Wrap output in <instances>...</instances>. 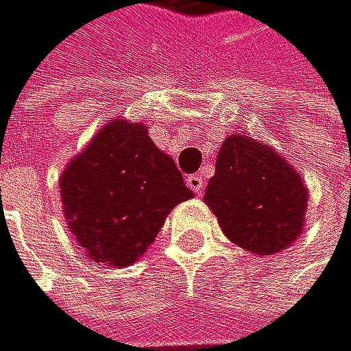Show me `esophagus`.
<instances>
[{
    "label": "esophagus",
    "instance_id": "esophagus-1",
    "mask_svg": "<svg viewBox=\"0 0 351 351\" xmlns=\"http://www.w3.org/2000/svg\"><path fill=\"white\" fill-rule=\"evenodd\" d=\"M185 181H187V185H190V190L196 192L198 196L202 194V190H205V181H202L200 174H192V177H187Z\"/></svg>",
    "mask_w": 351,
    "mask_h": 351
}]
</instances>
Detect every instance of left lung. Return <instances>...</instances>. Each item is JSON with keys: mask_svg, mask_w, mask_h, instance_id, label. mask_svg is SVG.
I'll list each match as a JSON object with an SVG mask.
<instances>
[{"mask_svg": "<svg viewBox=\"0 0 351 351\" xmlns=\"http://www.w3.org/2000/svg\"><path fill=\"white\" fill-rule=\"evenodd\" d=\"M205 202L235 246L269 256L304 233L308 190L300 172L271 146L230 133L215 159Z\"/></svg>", "mask_w": 351, "mask_h": 351, "instance_id": "left-lung-1", "label": "left lung"}]
</instances>
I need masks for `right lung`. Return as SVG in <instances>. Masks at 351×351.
<instances>
[{
    "label": "right lung",
    "instance_id": "obj_1",
    "mask_svg": "<svg viewBox=\"0 0 351 351\" xmlns=\"http://www.w3.org/2000/svg\"><path fill=\"white\" fill-rule=\"evenodd\" d=\"M62 213L84 254L127 267L149 250L166 215L194 194L149 127L112 118L60 174Z\"/></svg>",
    "mask_w": 351,
    "mask_h": 351
}]
</instances>
